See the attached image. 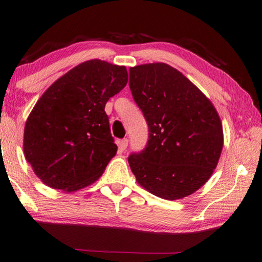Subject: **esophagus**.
Masks as SVG:
<instances>
[{"label": "esophagus", "instance_id": "34e87169", "mask_svg": "<svg viewBox=\"0 0 262 262\" xmlns=\"http://www.w3.org/2000/svg\"><path fill=\"white\" fill-rule=\"evenodd\" d=\"M127 143H129V140H127V139H122V140L119 142V148H120V150H125L126 149V147H127Z\"/></svg>", "mask_w": 262, "mask_h": 262}]
</instances>
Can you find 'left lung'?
I'll use <instances>...</instances> for the list:
<instances>
[{
  "label": "left lung",
  "instance_id": "left-lung-1",
  "mask_svg": "<svg viewBox=\"0 0 262 262\" xmlns=\"http://www.w3.org/2000/svg\"><path fill=\"white\" fill-rule=\"evenodd\" d=\"M133 99L148 124L143 150L127 161L137 182L166 200L200 189L216 168L223 126L211 101L182 73L165 63L129 70Z\"/></svg>",
  "mask_w": 262,
  "mask_h": 262
}]
</instances>
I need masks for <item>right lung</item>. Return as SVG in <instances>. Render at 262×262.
I'll use <instances>...</instances> for the list:
<instances>
[{
    "label": "right lung",
    "instance_id": "right-lung-1",
    "mask_svg": "<svg viewBox=\"0 0 262 262\" xmlns=\"http://www.w3.org/2000/svg\"><path fill=\"white\" fill-rule=\"evenodd\" d=\"M126 82L125 67L90 60L42 94L24 136L26 159L41 182L72 192L99 179L117 150L105 105Z\"/></svg>",
    "mask_w": 262,
    "mask_h": 262
}]
</instances>
